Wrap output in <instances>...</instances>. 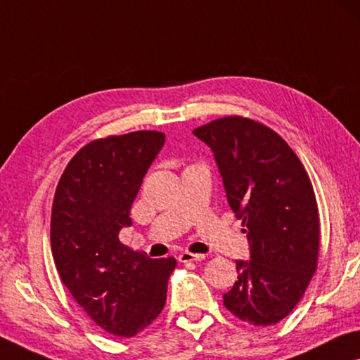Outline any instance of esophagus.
Instances as JSON below:
<instances>
[{"label": "esophagus", "mask_w": 360, "mask_h": 360, "mask_svg": "<svg viewBox=\"0 0 360 360\" xmlns=\"http://www.w3.org/2000/svg\"><path fill=\"white\" fill-rule=\"evenodd\" d=\"M206 256L204 254H191V252H181L179 256L180 262H198V261H204Z\"/></svg>", "instance_id": "34e87169"}]
</instances>
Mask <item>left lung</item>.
I'll use <instances>...</instances> for the list:
<instances>
[{"instance_id": "8db88e82", "label": "left lung", "mask_w": 360, "mask_h": 360, "mask_svg": "<svg viewBox=\"0 0 360 360\" xmlns=\"http://www.w3.org/2000/svg\"><path fill=\"white\" fill-rule=\"evenodd\" d=\"M193 134L212 149L250 243L251 261H236L224 306L243 322L278 323L317 269L320 220L306 169L283 138L256 120L229 115Z\"/></svg>"}]
</instances>
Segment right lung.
Returning a JSON list of instances; mask_svg holds the SVG:
<instances>
[{"mask_svg":"<svg viewBox=\"0 0 360 360\" xmlns=\"http://www.w3.org/2000/svg\"><path fill=\"white\" fill-rule=\"evenodd\" d=\"M165 135L131 131L88 143L65 167L54 193L51 251L60 280L99 328L135 336L164 309L174 257L131 251L119 231Z\"/></svg>","mask_w":360,"mask_h":360,"instance_id":"right-lung-1","label":"right lung"}]
</instances>
